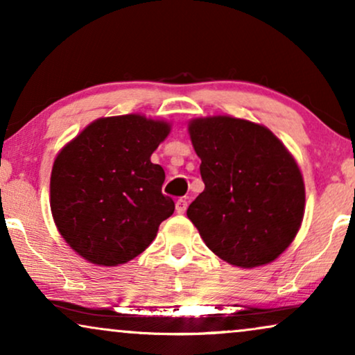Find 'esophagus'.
I'll return each mask as SVG.
<instances>
[{
	"instance_id": "obj_1",
	"label": "esophagus",
	"mask_w": 355,
	"mask_h": 355,
	"mask_svg": "<svg viewBox=\"0 0 355 355\" xmlns=\"http://www.w3.org/2000/svg\"><path fill=\"white\" fill-rule=\"evenodd\" d=\"M187 210V200H184V198H179L176 202V211L179 215H182V213H186Z\"/></svg>"
}]
</instances>
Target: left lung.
<instances>
[{
  "label": "left lung",
  "instance_id": "obj_1",
  "mask_svg": "<svg viewBox=\"0 0 355 355\" xmlns=\"http://www.w3.org/2000/svg\"><path fill=\"white\" fill-rule=\"evenodd\" d=\"M189 134L205 189L187 218L208 249L241 268L278 259L304 218V179L293 155L265 125L231 116L193 119Z\"/></svg>",
  "mask_w": 355,
  "mask_h": 355
}]
</instances>
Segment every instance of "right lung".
<instances>
[{
  "label": "right lung",
  "instance_id": "1",
  "mask_svg": "<svg viewBox=\"0 0 355 355\" xmlns=\"http://www.w3.org/2000/svg\"><path fill=\"white\" fill-rule=\"evenodd\" d=\"M169 124L140 114L100 118L58 153L50 205L58 231L90 263L116 266L142 254L174 202L150 162Z\"/></svg>",
  "mask_w": 355,
  "mask_h": 355
}]
</instances>
